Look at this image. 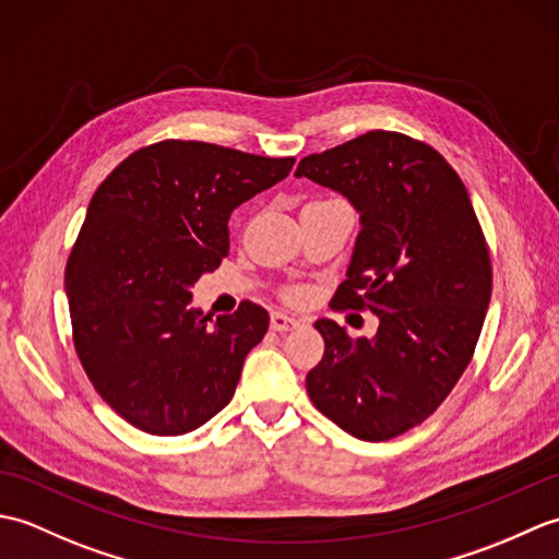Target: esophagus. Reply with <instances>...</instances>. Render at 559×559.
<instances>
[{"mask_svg": "<svg viewBox=\"0 0 559 559\" xmlns=\"http://www.w3.org/2000/svg\"><path fill=\"white\" fill-rule=\"evenodd\" d=\"M300 326V319H295L286 312H273L271 314V329L273 331H290V329H298Z\"/></svg>", "mask_w": 559, "mask_h": 559, "instance_id": "obj_1", "label": "esophagus"}]
</instances>
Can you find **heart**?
Segmentation results:
<instances>
[{"mask_svg":"<svg viewBox=\"0 0 559 559\" xmlns=\"http://www.w3.org/2000/svg\"><path fill=\"white\" fill-rule=\"evenodd\" d=\"M288 298H290V300H295V302H300V300H305V290L295 288V290H290V293H288Z\"/></svg>","mask_w":559,"mask_h":559,"instance_id":"obj_1","label":"heart"}]
</instances>
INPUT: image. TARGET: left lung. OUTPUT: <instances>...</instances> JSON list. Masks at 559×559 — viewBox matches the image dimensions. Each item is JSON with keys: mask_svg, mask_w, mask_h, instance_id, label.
I'll return each mask as SVG.
<instances>
[{"mask_svg": "<svg viewBox=\"0 0 559 559\" xmlns=\"http://www.w3.org/2000/svg\"><path fill=\"white\" fill-rule=\"evenodd\" d=\"M295 177L360 213L331 305L379 317L372 338L319 319L324 358L307 394L341 430L384 442L430 418L468 367L492 293L488 242L456 170L406 134L374 129L302 158Z\"/></svg>", "mask_w": 559, "mask_h": 559, "instance_id": "8db88e82", "label": "left lung"}]
</instances>
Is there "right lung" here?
I'll return each mask as SVG.
<instances>
[{"label":"right lung","mask_w":559,"mask_h":559,"mask_svg":"<svg viewBox=\"0 0 559 559\" xmlns=\"http://www.w3.org/2000/svg\"><path fill=\"white\" fill-rule=\"evenodd\" d=\"M293 163L168 139L134 151L93 194L64 271L74 348L141 432H192L230 403L269 312L245 300L213 322L192 286L228 254L230 213Z\"/></svg>","instance_id":"obj_1"}]
</instances>
